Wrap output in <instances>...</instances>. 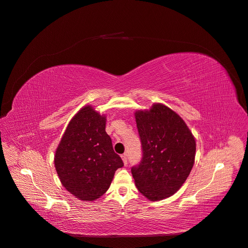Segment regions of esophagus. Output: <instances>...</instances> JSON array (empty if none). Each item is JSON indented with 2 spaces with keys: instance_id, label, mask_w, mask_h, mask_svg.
<instances>
[{
  "instance_id": "esophagus-1",
  "label": "esophagus",
  "mask_w": 248,
  "mask_h": 248,
  "mask_svg": "<svg viewBox=\"0 0 248 248\" xmlns=\"http://www.w3.org/2000/svg\"><path fill=\"white\" fill-rule=\"evenodd\" d=\"M122 159H123L124 165V166H126V165H127V155H126V154L122 155Z\"/></svg>"
}]
</instances>
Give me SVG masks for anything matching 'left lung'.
Segmentation results:
<instances>
[{"label":"left lung","mask_w":248,"mask_h":248,"mask_svg":"<svg viewBox=\"0 0 248 248\" xmlns=\"http://www.w3.org/2000/svg\"><path fill=\"white\" fill-rule=\"evenodd\" d=\"M135 117L142 147L140 164L132 169L136 186L150 201L171 197L195 163V138L183 119L163 103L138 109Z\"/></svg>","instance_id":"left-lung-1"}]
</instances>
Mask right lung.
I'll return each instance as SVG.
<instances>
[{
    "label": "right lung",
    "instance_id": "right-lung-1",
    "mask_svg": "<svg viewBox=\"0 0 248 248\" xmlns=\"http://www.w3.org/2000/svg\"><path fill=\"white\" fill-rule=\"evenodd\" d=\"M107 116L89 104L70 120L54 155L62 186L82 201H94L106 193L114 173L124 166L106 132Z\"/></svg>",
    "mask_w": 248,
    "mask_h": 248
}]
</instances>
